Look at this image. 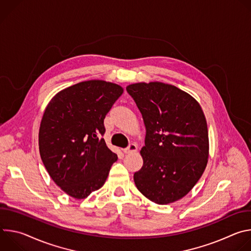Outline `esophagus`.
<instances>
[{"label": "esophagus", "mask_w": 251, "mask_h": 251, "mask_svg": "<svg viewBox=\"0 0 251 251\" xmlns=\"http://www.w3.org/2000/svg\"><path fill=\"white\" fill-rule=\"evenodd\" d=\"M137 150H138V147H137L136 144H130L126 149L123 150V152H124L125 154H131V153L137 152Z\"/></svg>", "instance_id": "34e87169"}]
</instances>
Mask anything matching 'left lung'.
<instances>
[{"instance_id":"1","label":"left lung","mask_w":251,"mask_h":251,"mask_svg":"<svg viewBox=\"0 0 251 251\" xmlns=\"http://www.w3.org/2000/svg\"><path fill=\"white\" fill-rule=\"evenodd\" d=\"M146 127L143 167L134 174L137 189L150 201L167 204L184 198L198 183L208 158V133L199 102L162 82L126 87Z\"/></svg>"}]
</instances>
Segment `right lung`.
Returning <instances> with one entry per match:
<instances>
[{"instance_id": "1", "label": "right lung", "mask_w": 251, "mask_h": 251, "mask_svg": "<svg viewBox=\"0 0 251 251\" xmlns=\"http://www.w3.org/2000/svg\"><path fill=\"white\" fill-rule=\"evenodd\" d=\"M123 88L104 80L69 86L48 104L40 132L42 161L53 182L68 196L85 199L100 189L117 155L103 138L104 118Z\"/></svg>"}]
</instances>
